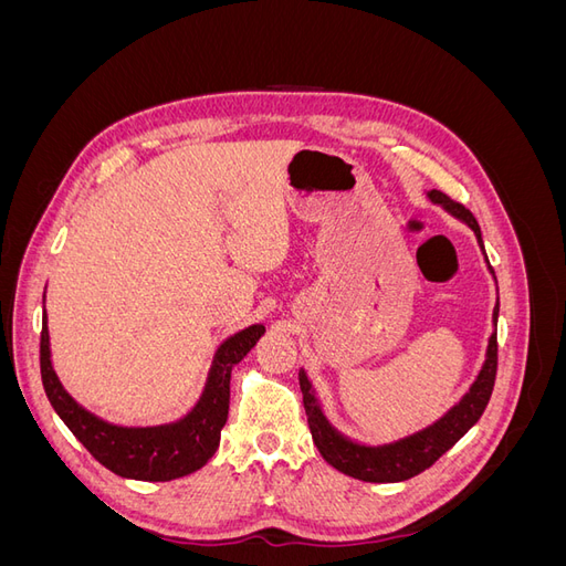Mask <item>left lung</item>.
Wrapping results in <instances>:
<instances>
[{
    "mask_svg": "<svg viewBox=\"0 0 566 566\" xmlns=\"http://www.w3.org/2000/svg\"><path fill=\"white\" fill-rule=\"evenodd\" d=\"M424 196L432 205H441L443 212H449L453 219L462 221V224L474 231L476 243H479V248H482V254H484L486 269L495 283L493 269H491L489 256L484 252L482 229H479L472 212L462 208L460 202L451 200L449 196H443L441 191H427ZM499 306L501 304H499V300H495L493 316H491L493 331L489 335L484 364H482V368H479L470 389L462 394L460 401L453 403L439 420H434L432 424H427V427H422V430L408 434V437H401V439H394L387 443H364V441H356V439L347 437L345 432H339L337 427L331 422V418L325 416V410L316 397V389L310 380V375H306V370L302 368L300 370V389L304 397L306 420H310V430H312L314 443H316L318 453L323 455V460L339 472H345L354 479H361V482H373V484L406 482V479L416 476L430 465H434V462L443 453H447L458 439L465 437L470 427L479 418H482L484 408L491 399L495 366H499V342H495V333H499V312H501Z\"/></svg>",
    "mask_w": 566,
    "mask_h": 566,
    "instance_id": "obj_1",
    "label": "left lung"
}]
</instances>
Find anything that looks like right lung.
<instances>
[{
	"instance_id": "add662e5",
	"label": "right lung",
	"mask_w": 566,
	"mask_h": 566,
	"mask_svg": "<svg viewBox=\"0 0 566 566\" xmlns=\"http://www.w3.org/2000/svg\"><path fill=\"white\" fill-rule=\"evenodd\" d=\"M264 333V325L254 323L221 342L214 352L200 399L184 418L153 427H127L94 416L61 385L54 364H51L49 325L44 312L40 342L42 385L59 418L101 465L125 479L169 482V479H179L200 470L219 449L221 430H224L229 418L231 370L235 364L243 361Z\"/></svg>"
}]
</instances>
